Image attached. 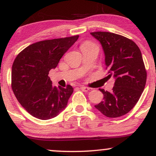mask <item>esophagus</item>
<instances>
[{
	"label": "esophagus",
	"instance_id": "1",
	"mask_svg": "<svg viewBox=\"0 0 156 156\" xmlns=\"http://www.w3.org/2000/svg\"><path fill=\"white\" fill-rule=\"evenodd\" d=\"M80 89H81L82 91H83V92H88L89 90V88H88V87H80Z\"/></svg>",
	"mask_w": 156,
	"mask_h": 156
}]
</instances>
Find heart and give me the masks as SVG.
Wrapping results in <instances>:
<instances>
[{
	"label": "heart",
	"mask_w": 156,
	"mask_h": 156,
	"mask_svg": "<svg viewBox=\"0 0 156 156\" xmlns=\"http://www.w3.org/2000/svg\"><path fill=\"white\" fill-rule=\"evenodd\" d=\"M91 44H93L92 42H84L83 44H82V46H88V45H91Z\"/></svg>",
	"instance_id": "heart-1"
}]
</instances>
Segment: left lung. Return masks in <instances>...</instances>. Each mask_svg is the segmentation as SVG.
<instances>
[{
  "mask_svg": "<svg viewBox=\"0 0 156 156\" xmlns=\"http://www.w3.org/2000/svg\"><path fill=\"white\" fill-rule=\"evenodd\" d=\"M90 34L102 44L108 77L115 78L112 92L99 89L103 101L94 107L107 117H122L135 106L145 87L147 72L140 49L123 36L104 31Z\"/></svg>",
  "mask_w": 156,
  "mask_h": 156,
  "instance_id": "8db88e82",
  "label": "left lung"
}]
</instances>
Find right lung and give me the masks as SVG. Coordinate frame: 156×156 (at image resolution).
<instances>
[{
	"instance_id": "obj_1",
	"label": "right lung",
	"mask_w": 156,
	"mask_h": 156,
	"mask_svg": "<svg viewBox=\"0 0 156 156\" xmlns=\"http://www.w3.org/2000/svg\"><path fill=\"white\" fill-rule=\"evenodd\" d=\"M79 36L36 42L23 50L12 68V89L31 115L46 120L56 117L67 105L73 88L54 87L48 76Z\"/></svg>"
}]
</instances>
